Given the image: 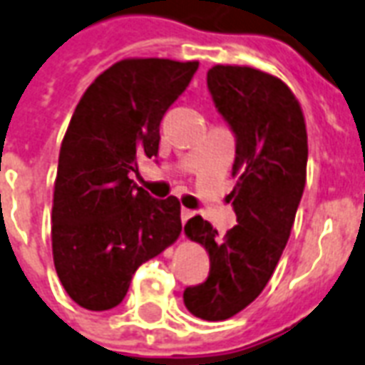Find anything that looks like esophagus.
Returning a JSON list of instances; mask_svg holds the SVG:
<instances>
[{
	"label": "esophagus",
	"mask_w": 365,
	"mask_h": 365,
	"mask_svg": "<svg viewBox=\"0 0 365 365\" xmlns=\"http://www.w3.org/2000/svg\"><path fill=\"white\" fill-rule=\"evenodd\" d=\"M193 216H195L193 210H189V208H182V222H183V224H185L189 218H193Z\"/></svg>",
	"instance_id": "obj_1"
}]
</instances>
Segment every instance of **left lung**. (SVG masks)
Returning a JSON list of instances; mask_svg holds the SVG:
<instances>
[{"label": "left lung", "mask_w": 365, "mask_h": 365, "mask_svg": "<svg viewBox=\"0 0 365 365\" xmlns=\"http://www.w3.org/2000/svg\"><path fill=\"white\" fill-rule=\"evenodd\" d=\"M207 83L237 145L230 193L237 226L222 237L201 216L183 232L210 258L207 282L183 291L189 312L207 322L239 314L262 293L293 230L306 183L308 135L299 99L277 76L216 65Z\"/></svg>", "instance_id": "8db88e82"}]
</instances>
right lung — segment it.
Wrapping results in <instances>:
<instances>
[{
  "instance_id": "right-lung-1",
  "label": "right lung",
  "mask_w": 365,
  "mask_h": 365,
  "mask_svg": "<svg viewBox=\"0 0 365 365\" xmlns=\"http://www.w3.org/2000/svg\"><path fill=\"white\" fill-rule=\"evenodd\" d=\"M199 61L122 59L91 82L61 143L51 212L53 262L86 310H110L132 275L182 233L176 197L138 187L139 157H157L158 126Z\"/></svg>"
}]
</instances>
